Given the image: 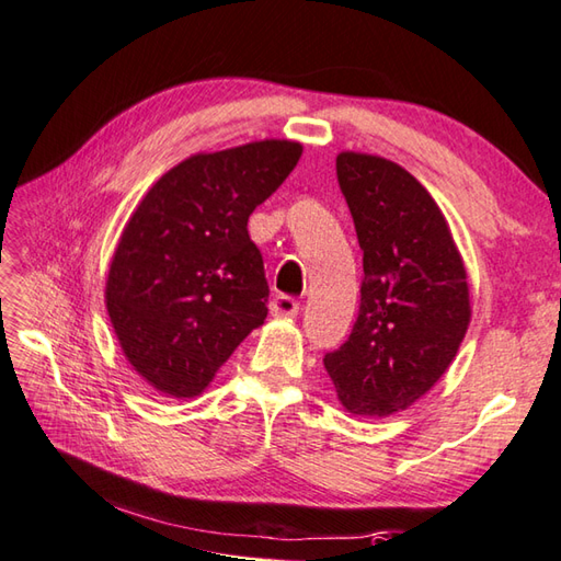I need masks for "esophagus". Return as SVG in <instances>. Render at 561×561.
<instances>
[{"instance_id":"esophagus-1","label":"esophagus","mask_w":561,"mask_h":561,"mask_svg":"<svg viewBox=\"0 0 561 561\" xmlns=\"http://www.w3.org/2000/svg\"><path fill=\"white\" fill-rule=\"evenodd\" d=\"M270 311H272V316H287V318H291V316L299 313V301H296L294 296L279 294V296H274V299H272Z\"/></svg>"}]
</instances>
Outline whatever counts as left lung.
I'll use <instances>...</instances> for the list:
<instances>
[{
	"label": "left lung",
	"mask_w": 561,
	"mask_h": 561,
	"mask_svg": "<svg viewBox=\"0 0 561 561\" xmlns=\"http://www.w3.org/2000/svg\"><path fill=\"white\" fill-rule=\"evenodd\" d=\"M362 248L353 333L325 353L337 399L355 415H391L433 387L469 325L467 272L440 208L397 162L335 160Z\"/></svg>",
	"instance_id": "left-lung-1"
}]
</instances>
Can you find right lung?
<instances>
[{
    "label": "right lung",
    "instance_id": "add662e5",
    "mask_svg": "<svg viewBox=\"0 0 561 561\" xmlns=\"http://www.w3.org/2000/svg\"><path fill=\"white\" fill-rule=\"evenodd\" d=\"M301 158L294 140H260L180 162L124 228L106 309L130 365L174 399L202 393L267 316L270 287L248 218Z\"/></svg>",
    "mask_w": 561,
    "mask_h": 561
}]
</instances>
